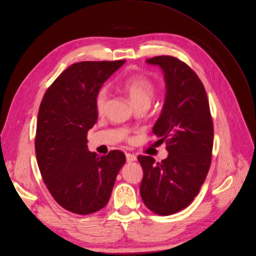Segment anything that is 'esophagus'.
<instances>
[{"label": "esophagus", "mask_w": 256, "mask_h": 256, "mask_svg": "<svg viewBox=\"0 0 256 256\" xmlns=\"http://www.w3.org/2000/svg\"><path fill=\"white\" fill-rule=\"evenodd\" d=\"M136 159H138V158H136V156H135L134 154H130V153L126 154V160H127L128 163H130V162H132V161H135Z\"/></svg>", "instance_id": "1"}]
</instances>
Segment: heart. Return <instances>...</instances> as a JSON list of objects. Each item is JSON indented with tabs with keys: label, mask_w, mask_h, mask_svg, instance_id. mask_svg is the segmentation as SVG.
<instances>
[{
	"label": "heart",
	"mask_w": 256,
	"mask_h": 256,
	"mask_svg": "<svg viewBox=\"0 0 256 256\" xmlns=\"http://www.w3.org/2000/svg\"><path fill=\"white\" fill-rule=\"evenodd\" d=\"M121 91L129 98L133 106L138 105H150L153 102L156 95L155 84L144 75H131L120 84ZM108 92L105 88H100L95 98L96 112L101 114L106 108Z\"/></svg>",
	"instance_id": "b5f03b06"
}]
</instances>
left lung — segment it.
<instances>
[{"mask_svg": "<svg viewBox=\"0 0 256 256\" xmlns=\"http://www.w3.org/2000/svg\"><path fill=\"white\" fill-rule=\"evenodd\" d=\"M159 66L166 84L160 118L153 127L168 156L155 162L138 156L144 170L142 198L148 208L168 216L188 206L198 194L212 161L214 127L206 90L187 64L170 56L146 60Z\"/></svg>", "mask_w": 256, "mask_h": 256, "instance_id": "obj_1", "label": "left lung"}]
</instances>
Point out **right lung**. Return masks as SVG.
Masks as SVG:
<instances>
[{"label": "right lung", "instance_id": "right-lung-1", "mask_svg": "<svg viewBox=\"0 0 256 256\" xmlns=\"http://www.w3.org/2000/svg\"><path fill=\"white\" fill-rule=\"evenodd\" d=\"M125 60L80 62L58 75L41 101L35 151L43 181L67 211L88 215L106 206L126 162L118 150L98 156L88 150V131L98 118L95 98Z\"/></svg>", "mask_w": 256, "mask_h": 256}]
</instances>
